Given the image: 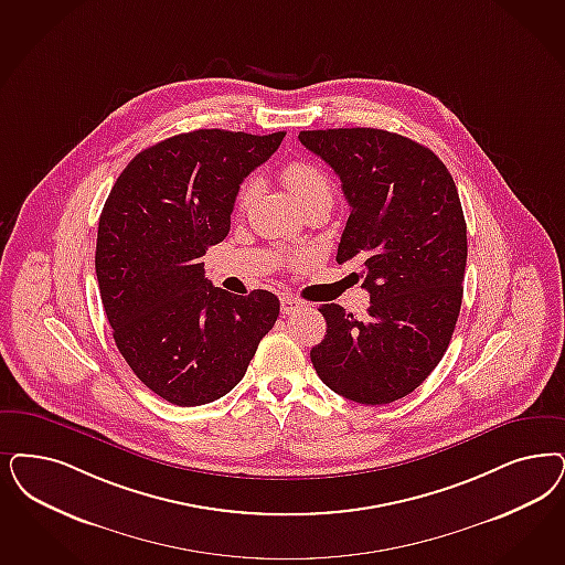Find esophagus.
<instances>
[{"mask_svg": "<svg viewBox=\"0 0 565 565\" xmlns=\"http://www.w3.org/2000/svg\"><path fill=\"white\" fill-rule=\"evenodd\" d=\"M305 305L298 300V298H292V296H281V312L284 315H294L296 311H300Z\"/></svg>", "mask_w": 565, "mask_h": 565, "instance_id": "esophagus-1", "label": "esophagus"}]
</instances>
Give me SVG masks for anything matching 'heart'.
<instances>
[{
    "instance_id": "obj_1",
    "label": "heart",
    "mask_w": 565,
    "mask_h": 565,
    "mask_svg": "<svg viewBox=\"0 0 565 565\" xmlns=\"http://www.w3.org/2000/svg\"><path fill=\"white\" fill-rule=\"evenodd\" d=\"M281 177H284L288 190L292 192L294 200L298 204L309 200L312 195L326 194V192L330 194L331 188L328 177L317 164H312L309 160L288 162L281 171ZM250 194H253V183H244L239 194H237V204L244 206L250 200Z\"/></svg>"
}]
</instances>
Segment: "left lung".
I'll return each instance as SVG.
<instances>
[{
	"label": "left lung",
	"instance_id": "left-lung-1",
	"mask_svg": "<svg viewBox=\"0 0 565 565\" xmlns=\"http://www.w3.org/2000/svg\"><path fill=\"white\" fill-rule=\"evenodd\" d=\"M342 181L351 214L338 263L361 265L365 319L323 305L328 331L312 367L361 405L394 403L440 363L463 298L467 227L445 162L409 137L354 127L300 131Z\"/></svg>",
	"mask_w": 565,
	"mask_h": 565
}]
</instances>
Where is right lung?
Wrapping results in <instances>:
<instances>
[{"mask_svg": "<svg viewBox=\"0 0 565 565\" xmlns=\"http://www.w3.org/2000/svg\"><path fill=\"white\" fill-rule=\"evenodd\" d=\"M284 131L198 129L146 148L102 209L96 275L117 349L160 398L198 407L239 384L279 298L214 288L202 256L230 234L235 195Z\"/></svg>", "mask_w": 565, "mask_h": 565, "instance_id": "obj_1", "label": "right lung"}]
</instances>
